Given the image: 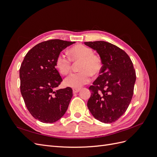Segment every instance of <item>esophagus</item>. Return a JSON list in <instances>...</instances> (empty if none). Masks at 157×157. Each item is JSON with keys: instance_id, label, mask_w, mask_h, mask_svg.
Segmentation results:
<instances>
[{"instance_id": "34e87169", "label": "esophagus", "mask_w": 157, "mask_h": 157, "mask_svg": "<svg viewBox=\"0 0 157 157\" xmlns=\"http://www.w3.org/2000/svg\"><path fill=\"white\" fill-rule=\"evenodd\" d=\"M80 90H81V88H73V91L74 93H78V92H80Z\"/></svg>"}]
</instances>
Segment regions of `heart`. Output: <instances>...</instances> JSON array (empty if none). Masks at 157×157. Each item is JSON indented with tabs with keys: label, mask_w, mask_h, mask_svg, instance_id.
<instances>
[{
	"label": "heart",
	"mask_w": 157,
	"mask_h": 157,
	"mask_svg": "<svg viewBox=\"0 0 157 157\" xmlns=\"http://www.w3.org/2000/svg\"><path fill=\"white\" fill-rule=\"evenodd\" d=\"M70 58L73 61L80 60V72L69 74L65 78L66 86L79 88L89 82L92 74H98L102 68L101 58L94 54V50L90 47L83 44L73 46L69 50ZM56 68L61 74L68 73L71 69V60L65 54L60 53L56 60Z\"/></svg>",
	"instance_id": "b5f03b06"
}]
</instances>
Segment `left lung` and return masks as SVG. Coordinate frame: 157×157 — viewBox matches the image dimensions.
I'll return each mask as SVG.
<instances>
[{
    "label": "left lung",
    "mask_w": 157,
    "mask_h": 157,
    "mask_svg": "<svg viewBox=\"0 0 157 157\" xmlns=\"http://www.w3.org/2000/svg\"><path fill=\"white\" fill-rule=\"evenodd\" d=\"M96 50L102 61L100 75L89 87L87 106L95 118L104 123L115 122L129 106L136 79L132 61L126 52L105 41L85 42Z\"/></svg>",
    "instance_id": "8db88e82"
}]
</instances>
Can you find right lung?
<instances>
[{"label":"right lung","mask_w":157,"mask_h":157,"mask_svg":"<svg viewBox=\"0 0 157 157\" xmlns=\"http://www.w3.org/2000/svg\"><path fill=\"white\" fill-rule=\"evenodd\" d=\"M75 42L50 40L36 44L27 52L20 69V90L31 115L44 123L62 117L73 97L70 87L57 90L62 81L56 69L60 52Z\"/></svg>","instance_id":"1"}]
</instances>
